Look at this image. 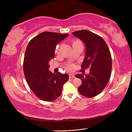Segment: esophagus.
Masks as SVG:
<instances>
[{
	"label": "esophagus",
	"mask_w": 132,
	"mask_h": 132,
	"mask_svg": "<svg viewBox=\"0 0 132 132\" xmlns=\"http://www.w3.org/2000/svg\"><path fill=\"white\" fill-rule=\"evenodd\" d=\"M75 77V75H74V74H70L69 75V78H70V79H71V78H74Z\"/></svg>",
	"instance_id": "34e87169"
}]
</instances>
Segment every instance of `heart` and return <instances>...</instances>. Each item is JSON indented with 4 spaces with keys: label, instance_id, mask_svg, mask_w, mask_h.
Segmentation results:
<instances>
[{
    "label": "heart",
    "instance_id": "obj_1",
    "mask_svg": "<svg viewBox=\"0 0 132 132\" xmlns=\"http://www.w3.org/2000/svg\"><path fill=\"white\" fill-rule=\"evenodd\" d=\"M78 44H81V42H80V41L78 40V39H76V40H74L71 43V45H72V46H74L77 45H78ZM59 45H58L57 46L56 48V51H55V52L56 53H59ZM67 69L68 70H69V71H71L74 69V65L72 64H69L67 67Z\"/></svg>",
    "mask_w": 132,
    "mask_h": 132
}]
</instances>
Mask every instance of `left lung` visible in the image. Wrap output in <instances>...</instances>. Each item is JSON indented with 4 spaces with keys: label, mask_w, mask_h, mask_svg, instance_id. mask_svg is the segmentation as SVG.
<instances>
[{
    "label": "left lung",
    "mask_w": 132,
    "mask_h": 132,
    "mask_svg": "<svg viewBox=\"0 0 132 132\" xmlns=\"http://www.w3.org/2000/svg\"><path fill=\"white\" fill-rule=\"evenodd\" d=\"M72 34L81 40L86 47L81 68H90L88 74L75 75L82 81L78 91L87 97L96 96L101 93L110 80L112 70L110 50L101 37L89 31L80 30Z\"/></svg>",
    "instance_id": "left-lung-1"
}]
</instances>
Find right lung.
Returning <instances> with one entry per match:
<instances>
[{"mask_svg":"<svg viewBox=\"0 0 132 132\" xmlns=\"http://www.w3.org/2000/svg\"><path fill=\"white\" fill-rule=\"evenodd\" d=\"M68 34L45 32L29 42L23 59V72L31 90L45 101H52L62 94V87L69 76L49 70L48 62L54 57L56 46Z\"/></svg>","mask_w":132,"mask_h":132,"instance_id":"add662e5","label":"right lung"}]
</instances>
